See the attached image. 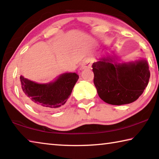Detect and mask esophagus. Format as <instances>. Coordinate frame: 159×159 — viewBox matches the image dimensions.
<instances>
[{"label":"esophagus","mask_w":159,"mask_h":159,"mask_svg":"<svg viewBox=\"0 0 159 159\" xmlns=\"http://www.w3.org/2000/svg\"><path fill=\"white\" fill-rule=\"evenodd\" d=\"M92 64H93L92 60H90V59H86V60H84L83 61V62L81 64V69H84L91 68Z\"/></svg>","instance_id":"34e87169"}]
</instances>
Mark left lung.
Segmentation results:
<instances>
[{
    "instance_id": "obj_1",
    "label": "left lung",
    "mask_w": 159,
    "mask_h": 159,
    "mask_svg": "<svg viewBox=\"0 0 159 159\" xmlns=\"http://www.w3.org/2000/svg\"><path fill=\"white\" fill-rule=\"evenodd\" d=\"M106 57L93 64L94 84L98 95L106 103L122 105L139 98L150 78L149 65L142 60L128 63H116Z\"/></svg>"
}]
</instances>
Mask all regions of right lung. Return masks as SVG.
<instances>
[{
  "label": "right lung",
  "mask_w": 159,
  "mask_h": 159,
  "mask_svg": "<svg viewBox=\"0 0 159 159\" xmlns=\"http://www.w3.org/2000/svg\"><path fill=\"white\" fill-rule=\"evenodd\" d=\"M79 78L76 73H65L54 82L40 84L21 76V88L31 106L44 111H52L66 103Z\"/></svg>",
  "instance_id": "1"
}]
</instances>
